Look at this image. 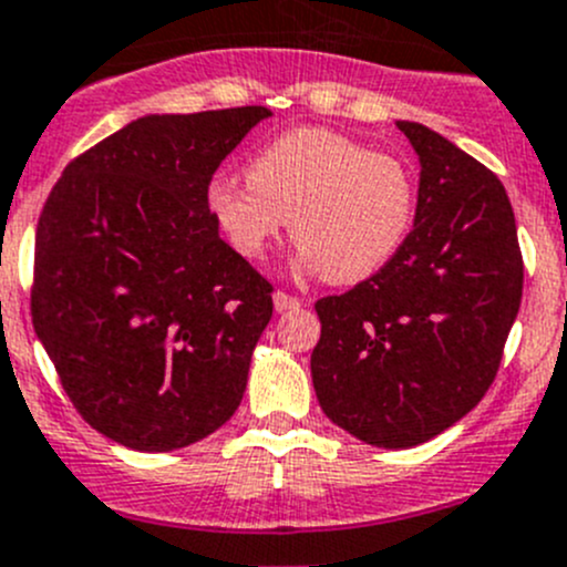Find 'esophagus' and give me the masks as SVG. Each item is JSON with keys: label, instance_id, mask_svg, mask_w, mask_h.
<instances>
[{"label": "esophagus", "instance_id": "1", "mask_svg": "<svg viewBox=\"0 0 567 567\" xmlns=\"http://www.w3.org/2000/svg\"><path fill=\"white\" fill-rule=\"evenodd\" d=\"M274 307H277L279 312H288V310H299L301 301L296 299V296L285 293V290H277V293H274Z\"/></svg>", "mask_w": 567, "mask_h": 567}]
</instances>
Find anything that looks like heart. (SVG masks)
<instances>
[{"instance_id": "b5f03b06", "label": "heart", "mask_w": 567, "mask_h": 567, "mask_svg": "<svg viewBox=\"0 0 567 567\" xmlns=\"http://www.w3.org/2000/svg\"><path fill=\"white\" fill-rule=\"evenodd\" d=\"M207 210L246 260L290 235L305 266L338 285L382 271L404 246L417 210L412 168L388 152L321 126L274 137L249 163V179L216 177Z\"/></svg>"}]
</instances>
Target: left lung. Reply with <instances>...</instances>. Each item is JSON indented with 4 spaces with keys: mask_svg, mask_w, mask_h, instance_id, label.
Returning <instances> with one entry per match:
<instances>
[{
    "mask_svg": "<svg viewBox=\"0 0 567 567\" xmlns=\"http://www.w3.org/2000/svg\"><path fill=\"white\" fill-rule=\"evenodd\" d=\"M415 227L393 260L316 301L312 384L332 423L362 443L410 449L491 390L524 293V257L502 179L415 121Z\"/></svg>",
    "mask_w": 567,
    "mask_h": 567,
    "instance_id": "obj_1",
    "label": "left lung"
}]
</instances>
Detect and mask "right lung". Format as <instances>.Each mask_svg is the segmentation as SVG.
Returning a JSON list of instances; mask_svg holds the SVG:
<instances>
[{
    "label": "right lung",
    "mask_w": 567,
    "mask_h": 567,
    "mask_svg": "<svg viewBox=\"0 0 567 567\" xmlns=\"http://www.w3.org/2000/svg\"><path fill=\"white\" fill-rule=\"evenodd\" d=\"M268 115H144L76 155L43 205L32 327L82 421L121 446H190L244 399L274 288L218 238L207 188Z\"/></svg>",
    "instance_id": "1"
}]
</instances>
